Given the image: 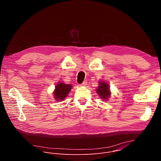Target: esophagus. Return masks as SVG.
<instances>
[{"mask_svg":"<svg viewBox=\"0 0 161 161\" xmlns=\"http://www.w3.org/2000/svg\"><path fill=\"white\" fill-rule=\"evenodd\" d=\"M86 85H87V82H86V81H83V82L80 85V86H85Z\"/></svg>","mask_w":161,"mask_h":161,"instance_id":"1","label":"esophagus"}]
</instances>
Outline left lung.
Returning a JSON list of instances; mask_svg holds the SVG:
<instances>
[{"mask_svg": "<svg viewBox=\"0 0 161 161\" xmlns=\"http://www.w3.org/2000/svg\"><path fill=\"white\" fill-rule=\"evenodd\" d=\"M96 90L99 96L103 101H107L108 99L111 97V92L110 91V86L109 85V83L106 81L101 80L99 81V86Z\"/></svg>", "mask_w": 161, "mask_h": 161, "instance_id": "8db88e82", "label": "left lung"}]
</instances>
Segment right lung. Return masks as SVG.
<instances>
[{"label": "right lung", "mask_w": 161, "mask_h": 161, "mask_svg": "<svg viewBox=\"0 0 161 161\" xmlns=\"http://www.w3.org/2000/svg\"><path fill=\"white\" fill-rule=\"evenodd\" d=\"M73 86L70 84H65L59 82L57 84L53 90V97L56 101H62L68 96Z\"/></svg>", "instance_id": "right-lung-1"}]
</instances>
